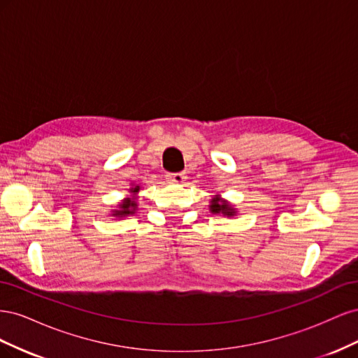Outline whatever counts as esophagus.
I'll return each mask as SVG.
<instances>
[{"instance_id":"34e87169","label":"esophagus","mask_w":358,"mask_h":358,"mask_svg":"<svg viewBox=\"0 0 358 358\" xmlns=\"http://www.w3.org/2000/svg\"><path fill=\"white\" fill-rule=\"evenodd\" d=\"M167 180L170 183H178V185H180V183L185 182V175L183 173H169Z\"/></svg>"}]
</instances>
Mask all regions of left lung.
Returning <instances> with one entry per match:
<instances>
[{
    "label": "left lung",
    "instance_id": "1",
    "mask_svg": "<svg viewBox=\"0 0 358 358\" xmlns=\"http://www.w3.org/2000/svg\"><path fill=\"white\" fill-rule=\"evenodd\" d=\"M209 209L215 215H224V216H236L237 215V209L233 208V206L227 200H224L221 196H218V194H216L213 199H210Z\"/></svg>",
    "mask_w": 358,
    "mask_h": 358
}]
</instances>
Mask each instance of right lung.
Returning <instances> with one entry per match:
<instances>
[{"label": "right lung", "instance_id": "add662e5", "mask_svg": "<svg viewBox=\"0 0 358 358\" xmlns=\"http://www.w3.org/2000/svg\"><path fill=\"white\" fill-rule=\"evenodd\" d=\"M140 191V185H134L129 188V196L124 199L121 203L116 206V209L112 210V216L115 218H125L128 215H134L137 210V194Z\"/></svg>", "mask_w": 358, "mask_h": 358}]
</instances>
